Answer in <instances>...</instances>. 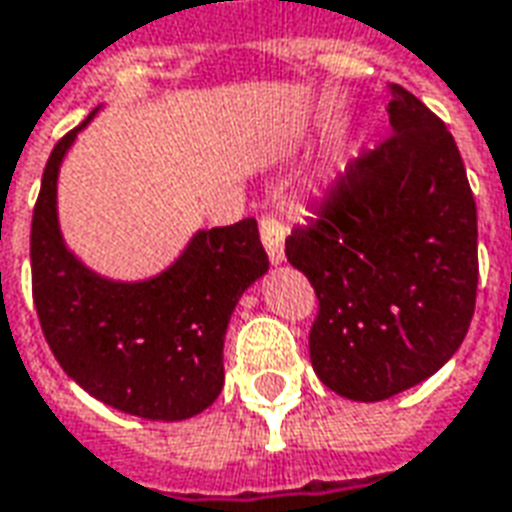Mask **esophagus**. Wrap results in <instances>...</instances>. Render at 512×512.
Instances as JSON below:
<instances>
[{
	"label": "esophagus",
	"mask_w": 512,
	"mask_h": 512,
	"mask_svg": "<svg viewBox=\"0 0 512 512\" xmlns=\"http://www.w3.org/2000/svg\"><path fill=\"white\" fill-rule=\"evenodd\" d=\"M260 235H263V246H266L268 260L279 266L285 263V224L274 219V216H263L260 222Z\"/></svg>",
	"instance_id": "esophagus-1"
}]
</instances>
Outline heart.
<instances>
[{
	"mask_svg": "<svg viewBox=\"0 0 512 512\" xmlns=\"http://www.w3.org/2000/svg\"><path fill=\"white\" fill-rule=\"evenodd\" d=\"M334 183H337V172L334 169H326L321 178L315 180V191H321V194H329L334 189Z\"/></svg>",
	"mask_w": 512,
	"mask_h": 512,
	"instance_id": "heart-1",
	"label": "heart"
}]
</instances>
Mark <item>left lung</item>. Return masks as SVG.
I'll list each match as a JSON object with an SVG mask.
<instances>
[{
	"label": "left lung",
	"mask_w": 512,
	"mask_h": 512,
	"mask_svg": "<svg viewBox=\"0 0 512 512\" xmlns=\"http://www.w3.org/2000/svg\"><path fill=\"white\" fill-rule=\"evenodd\" d=\"M386 90L392 136L348 164L321 219L285 241L321 301L312 370L359 403L447 365L477 296V205L458 145L417 95Z\"/></svg>",
	"instance_id": "left-lung-1"
}]
</instances>
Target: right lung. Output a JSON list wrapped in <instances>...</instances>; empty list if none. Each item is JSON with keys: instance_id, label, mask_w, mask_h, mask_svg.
<instances>
[{"instance_id": "right-lung-1", "label": "right lung", "mask_w": 512, "mask_h": 512, "mask_svg": "<svg viewBox=\"0 0 512 512\" xmlns=\"http://www.w3.org/2000/svg\"><path fill=\"white\" fill-rule=\"evenodd\" d=\"M82 126L51 150L32 216V296L60 367L87 395L131 417L180 422L222 395L224 334L268 257L255 219L197 230L145 279L106 277L73 252L60 227V169Z\"/></svg>"}]
</instances>
